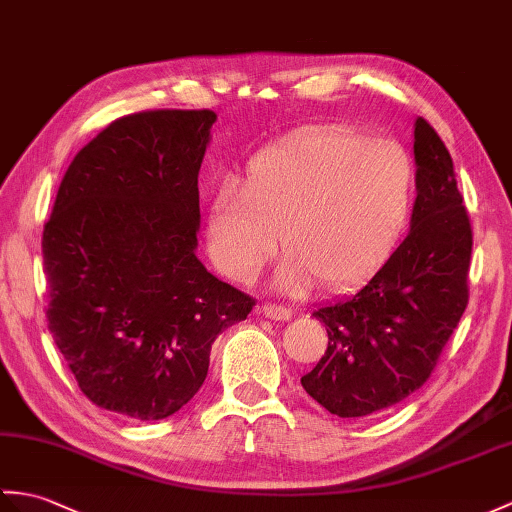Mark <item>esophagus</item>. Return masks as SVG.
I'll return each mask as SVG.
<instances>
[{
  "mask_svg": "<svg viewBox=\"0 0 512 512\" xmlns=\"http://www.w3.org/2000/svg\"><path fill=\"white\" fill-rule=\"evenodd\" d=\"M261 314L270 320H290L292 318V310L283 305H275V303H264L261 305Z\"/></svg>",
  "mask_w": 512,
  "mask_h": 512,
  "instance_id": "34e87169",
  "label": "esophagus"
}]
</instances>
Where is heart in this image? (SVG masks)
I'll use <instances>...</instances> for the list:
<instances>
[{
    "mask_svg": "<svg viewBox=\"0 0 512 512\" xmlns=\"http://www.w3.org/2000/svg\"><path fill=\"white\" fill-rule=\"evenodd\" d=\"M417 200V165L390 137L331 126L261 150L242 187L227 181L211 198L209 253L235 281H253L277 253L279 285L299 292L358 283L384 264Z\"/></svg>",
    "mask_w": 512,
    "mask_h": 512,
    "instance_id": "heart-1",
    "label": "heart"
}]
</instances>
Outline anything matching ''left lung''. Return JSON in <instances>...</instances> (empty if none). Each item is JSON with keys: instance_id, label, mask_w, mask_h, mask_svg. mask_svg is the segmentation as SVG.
<instances>
[{"instance_id": "left-lung-1", "label": "left lung", "mask_w": 512, "mask_h": 512, "mask_svg": "<svg viewBox=\"0 0 512 512\" xmlns=\"http://www.w3.org/2000/svg\"><path fill=\"white\" fill-rule=\"evenodd\" d=\"M417 200L410 233L364 288L312 314L327 327L307 395L342 419L382 412L430 379L469 303L473 231L443 139L414 124Z\"/></svg>"}]
</instances>
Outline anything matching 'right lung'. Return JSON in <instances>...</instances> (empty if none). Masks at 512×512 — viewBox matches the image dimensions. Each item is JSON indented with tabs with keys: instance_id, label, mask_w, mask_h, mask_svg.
Returning <instances> with one entry per match:
<instances>
[{
	"instance_id": "obj_1",
	"label": "right lung",
	"mask_w": 512,
	"mask_h": 512,
	"mask_svg": "<svg viewBox=\"0 0 512 512\" xmlns=\"http://www.w3.org/2000/svg\"><path fill=\"white\" fill-rule=\"evenodd\" d=\"M213 122L209 109L115 120L71 161L43 227L47 329L85 397L122 417L181 410L213 340L255 305L196 257Z\"/></svg>"
}]
</instances>
